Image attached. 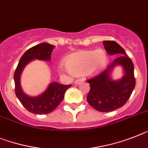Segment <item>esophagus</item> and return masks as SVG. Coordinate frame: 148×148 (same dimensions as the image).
I'll use <instances>...</instances> for the list:
<instances>
[{
    "instance_id": "1",
    "label": "esophagus",
    "mask_w": 148,
    "mask_h": 148,
    "mask_svg": "<svg viewBox=\"0 0 148 148\" xmlns=\"http://www.w3.org/2000/svg\"><path fill=\"white\" fill-rule=\"evenodd\" d=\"M83 81H84V80H82V79H77V80H75V81H74V84H79L80 82H83Z\"/></svg>"
}]
</instances>
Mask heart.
<instances>
[{"label":"heart","mask_w":148,"mask_h":148,"mask_svg":"<svg viewBox=\"0 0 148 148\" xmlns=\"http://www.w3.org/2000/svg\"><path fill=\"white\" fill-rule=\"evenodd\" d=\"M107 55L102 49L84 50L73 53L65 59L64 63L71 72L75 74L88 73L93 74L100 71L107 63Z\"/></svg>","instance_id":"obj_1"}]
</instances>
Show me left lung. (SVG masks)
Returning <instances> with one entry per match:
<instances>
[{
	"instance_id": "obj_1",
	"label": "left lung",
	"mask_w": 148,
	"mask_h": 148,
	"mask_svg": "<svg viewBox=\"0 0 148 148\" xmlns=\"http://www.w3.org/2000/svg\"><path fill=\"white\" fill-rule=\"evenodd\" d=\"M103 44L108 54L118 56L105 71L88 79L90 89L86 99L95 110L100 112H110L126 104L135 86V78L133 63L123 48L114 40H104ZM116 64L124 67L125 75L121 80L113 82L109 73Z\"/></svg>"
}]
</instances>
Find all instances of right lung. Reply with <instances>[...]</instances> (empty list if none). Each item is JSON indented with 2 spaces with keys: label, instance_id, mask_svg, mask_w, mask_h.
Wrapping results in <instances>:
<instances>
[{
  "label": "right lung",
  "instance_id": "1",
  "mask_svg": "<svg viewBox=\"0 0 148 148\" xmlns=\"http://www.w3.org/2000/svg\"><path fill=\"white\" fill-rule=\"evenodd\" d=\"M54 46L49 43H42L32 47L21 57L14 73L15 93L25 108L29 112L37 114H47L56 108L62 101L65 91L71 84L63 85L52 83L44 92L38 97L32 98L26 95L20 86V75L23 68L32 59L50 61L51 54Z\"/></svg>",
  "mask_w": 148,
  "mask_h": 148
}]
</instances>
